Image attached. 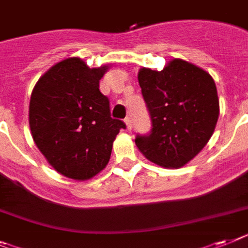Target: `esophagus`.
Returning a JSON list of instances; mask_svg holds the SVG:
<instances>
[{"instance_id": "obj_1", "label": "esophagus", "mask_w": 248, "mask_h": 248, "mask_svg": "<svg viewBox=\"0 0 248 248\" xmlns=\"http://www.w3.org/2000/svg\"><path fill=\"white\" fill-rule=\"evenodd\" d=\"M124 124H126V126H127V130H131V128H132V124H131L130 117L124 118Z\"/></svg>"}]
</instances>
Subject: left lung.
<instances>
[{
    "label": "left lung",
    "instance_id": "8db88e82",
    "mask_svg": "<svg viewBox=\"0 0 248 248\" xmlns=\"http://www.w3.org/2000/svg\"><path fill=\"white\" fill-rule=\"evenodd\" d=\"M137 78L153 128L137 135L136 146L157 165L182 168L213 135L219 116L216 83L209 73L182 59L160 72L141 68Z\"/></svg>",
    "mask_w": 248,
    "mask_h": 248
}]
</instances>
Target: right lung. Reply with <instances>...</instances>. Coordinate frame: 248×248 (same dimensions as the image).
<instances>
[{"instance_id": "1", "label": "right lung", "mask_w": 248, "mask_h": 248, "mask_svg": "<svg viewBox=\"0 0 248 248\" xmlns=\"http://www.w3.org/2000/svg\"><path fill=\"white\" fill-rule=\"evenodd\" d=\"M107 70L68 58L41 76L31 93L32 139L47 163L70 179L87 180L105 169L114 139L126 128L111 117L109 101L99 91Z\"/></svg>"}]
</instances>
